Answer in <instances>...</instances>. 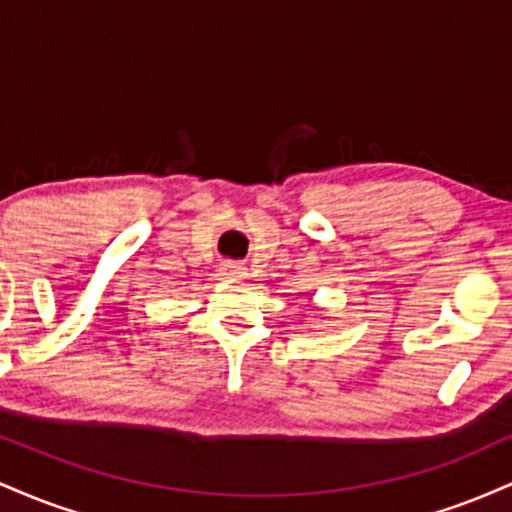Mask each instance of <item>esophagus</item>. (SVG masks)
<instances>
[{
  "label": "esophagus",
  "mask_w": 512,
  "mask_h": 512,
  "mask_svg": "<svg viewBox=\"0 0 512 512\" xmlns=\"http://www.w3.org/2000/svg\"><path fill=\"white\" fill-rule=\"evenodd\" d=\"M243 272H245L243 264H238V262H226V264H223V274H226V276H240Z\"/></svg>",
  "instance_id": "1"
}]
</instances>
